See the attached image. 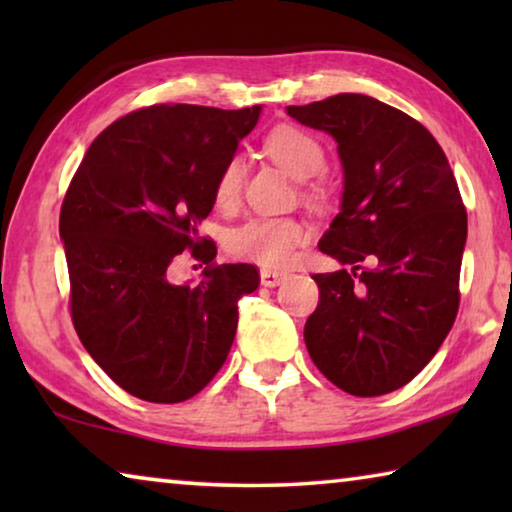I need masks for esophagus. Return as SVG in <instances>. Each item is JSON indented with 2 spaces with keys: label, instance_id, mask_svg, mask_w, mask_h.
<instances>
[{
  "label": "esophagus",
  "instance_id": "1",
  "mask_svg": "<svg viewBox=\"0 0 512 512\" xmlns=\"http://www.w3.org/2000/svg\"><path fill=\"white\" fill-rule=\"evenodd\" d=\"M259 280H262L264 287H280V284L287 280V273L282 271H271V268H262V273H259Z\"/></svg>",
  "mask_w": 512,
  "mask_h": 512
}]
</instances>
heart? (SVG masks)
I'll return each instance as SVG.
<instances>
[{
  "mask_svg": "<svg viewBox=\"0 0 512 512\" xmlns=\"http://www.w3.org/2000/svg\"><path fill=\"white\" fill-rule=\"evenodd\" d=\"M264 151L271 160L298 180H307L325 167V149L314 135L296 126H277L264 137ZM244 180V162L239 155L223 164L216 178V203L228 207L237 201ZM305 239V228L296 219L255 216L228 235V250L241 259H250L268 268H284L296 257V248Z\"/></svg>",
  "mask_w": 512,
  "mask_h": 512,
  "instance_id": "1",
  "label": "heart"
}]
</instances>
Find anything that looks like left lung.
<instances>
[{"label": "left lung", "instance_id": "8db88e82", "mask_svg": "<svg viewBox=\"0 0 512 512\" xmlns=\"http://www.w3.org/2000/svg\"><path fill=\"white\" fill-rule=\"evenodd\" d=\"M289 117L334 137L341 210L318 248L350 268L318 273L305 343L316 368L357 397L397 391L427 366L458 311L467 214L454 171L420 121L366 94ZM368 258L370 269H361Z\"/></svg>", "mask_w": 512, "mask_h": 512}]
</instances>
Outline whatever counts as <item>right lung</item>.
I'll use <instances>...</instances> for the list:
<instances>
[{"label":"right lung","mask_w":512,"mask_h":512,"mask_svg":"<svg viewBox=\"0 0 512 512\" xmlns=\"http://www.w3.org/2000/svg\"><path fill=\"white\" fill-rule=\"evenodd\" d=\"M259 112L135 110L90 144L67 189L60 241L76 334L140 400L176 404L203 391L235 341L237 302L259 287L255 266L216 264V246L198 237L216 178ZM187 247L208 264L204 280L173 285L166 268Z\"/></svg>","instance_id":"1"}]
</instances>
